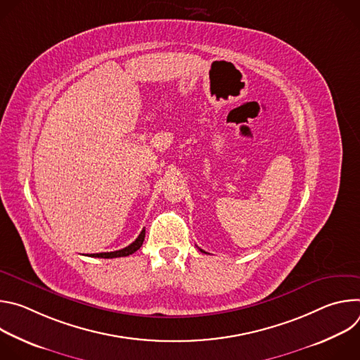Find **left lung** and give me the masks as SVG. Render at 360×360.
Returning <instances> with one entry per match:
<instances>
[{"instance_id": "left-lung-1", "label": "left lung", "mask_w": 360, "mask_h": 360, "mask_svg": "<svg viewBox=\"0 0 360 360\" xmlns=\"http://www.w3.org/2000/svg\"><path fill=\"white\" fill-rule=\"evenodd\" d=\"M199 250H200V252H203V250H202V249H199Z\"/></svg>"}]
</instances>
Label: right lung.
<instances>
[{
    "label": "right lung",
    "instance_id": "right-lung-1",
    "mask_svg": "<svg viewBox=\"0 0 360 360\" xmlns=\"http://www.w3.org/2000/svg\"><path fill=\"white\" fill-rule=\"evenodd\" d=\"M143 239H145V229H142V232L139 233V236L131 243L128 245L127 248L124 249H120V250H114V252H102V253H92L91 256H94V258H105V259H111V258H121V256H128V255H132L134 252H136L142 243H143Z\"/></svg>",
    "mask_w": 360,
    "mask_h": 360
}]
</instances>
